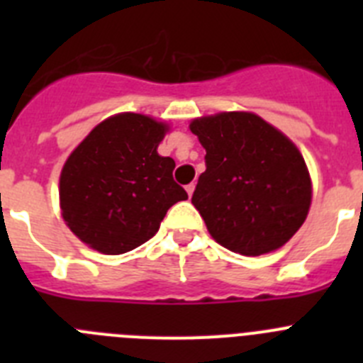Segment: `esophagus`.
<instances>
[{
  "label": "esophagus",
  "instance_id": "1",
  "mask_svg": "<svg viewBox=\"0 0 363 363\" xmlns=\"http://www.w3.org/2000/svg\"><path fill=\"white\" fill-rule=\"evenodd\" d=\"M194 187H196V185H194V184H189L187 187H185V191H187L189 196H192V192H194Z\"/></svg>",
  "mask_w": 363,
  "mask_h": 363
}]
</instances>
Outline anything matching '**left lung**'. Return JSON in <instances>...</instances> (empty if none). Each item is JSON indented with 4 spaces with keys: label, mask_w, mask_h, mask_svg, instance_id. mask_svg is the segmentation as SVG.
I'll return each instance as SVG.
<instances>
[{
    "label": "left lung",
    "mask_w": 363,
    "mask_h": 363,
    "mask_svg": "<svg viewBox=\"0 0 363 363\" xmlns=\"http://www.w3.org/2000/svg\"><path fill=\"white\" fill-rule=\"evenodd\" d=\"M205 149L192 205L211 236L243 256L289 242L311 207L307 165L289 138L252 112H220L191 123Z\"/></svg>",
    "instance_id": "1"
}]
</instances>
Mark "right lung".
Returning a JSON list of instances; mask_svg holds the SVG:
<instances>
[{
	"mask_svg": "<svg viewBox=\"0 0 363 363\" xmlns=\"http://www.w3.org/2000/svg\"><path fill=\"white\" fill-rule=\"evenodd\" d=\"M169 130L143 114L123 112L89 133L63 165V220L83 243L123 255L158 233L167 211L187 192L172 178L174 160L158 154Z\"/></svg>",
	"mask_w": 363,
	"mask_h": 363,
	"instance_id": "right-lung-1",
	"label": "right lung"
}]
</instances>
